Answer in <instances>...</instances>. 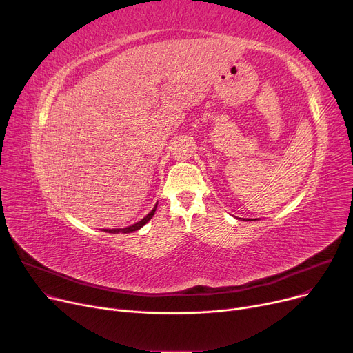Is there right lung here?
<instances>
[{
  "mask_svg": "<svg viewBox=\"0 0 353 353\" xmlns=\"http://www.w3.org/2000/svg\"><path fill=\"white\" fill-rule=\"evenodd\" d=\"M156 208H157V205L153 208V210L148 213L144 219H141L140 221H137V223H134L133 226H128V228H124V229H105L104 232H108V233H132V232H136V230H139V229H141L148 220H150L153 216H154V212H156Z\"/></svg>",
  "mask_w": 353,
  "mask_h": 353,
  "instance_id": "1",
  "label": "right lung"
}]
</instances>
